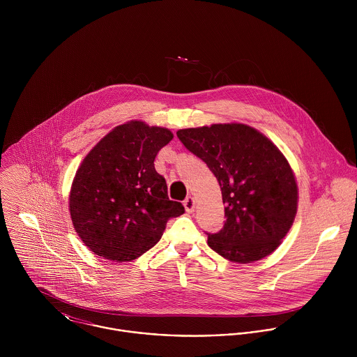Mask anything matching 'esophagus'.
<instances>
[{
	"label": "esophagus",
	"mask_w": 357,
	"mask_h": 357,
	"mask_svg": "<svg viewBox=\"0 0 357 357\" xmlns=\"http://www.w3.org/2000/svg\"><path fill=\"white\" fill-rule=\"evenodd\" d=\"M184 207H185V210H187L188 213H191V211L194 210V207H195V201H194V198H192V197H187V198L184 199Z\"/></svg>",
	"instance_id": "esophagus-1"
}]
</instances>
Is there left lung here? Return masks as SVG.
<instances>
[{
	"label": "left lung",
	"mask_w": 357,
	"mask_h": 357,
	"mask_svg": "<svg viewBox=\"0 0 357 357\" xmlns=\"http://www.w3.org/2000/svg\"><path fill=\"white\" fill-rule=\"evenodd\" d=\"M190 153L215 176L225 204L224 227L207 245L229 261L248 264L271 255L297 213V183L282 153L242 123L177 132Z\"/></svg>",
	"instance_id": "left-lung-1"
}]
</instances>
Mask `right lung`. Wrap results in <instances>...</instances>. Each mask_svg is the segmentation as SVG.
Returning <instances> with one entry per match:
<instances>
[{
  "instance_id": "add662e5",
  "label": "right lung",
  "mask_w": 357,
  "mask_h": 357,
  "mask_svg": "<svg viewBox=\"0 0 357 357\" xmlns=\"http://www.w3.org/2000/svg\"><path fill=\"white\" fill-rule=\"evenodd\" d=\"M173 135L132 121L116 126L86 155L70 194V213L82 242L115 262L132 261L160 239L166 222L185 210L170 201L153 166Z\"/></svg>"
}]
</instances>
